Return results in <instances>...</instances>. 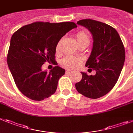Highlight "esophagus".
Listing matches in <instances>:
<instances>
[{
	"mask_svg": "<svg viewBox=\"0 0 133 133\" xmlns=\"http://www.w3.org/2000/svg\"><path fill=\"white\" fill-rule=\"evenodd\" d=\"M73 70H72V69H66V72H73Z\"/></svg>",
	"mask_w": 133,
	"mask_h": 133,
	"instance_id": "obj_1",
	"label": "esophagus"
}]
</instances>
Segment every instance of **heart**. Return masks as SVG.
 <instances>
[{
	"mask_svg": "<svg viewBox=\"0 0 133 133\" xmlns=\"http://www.w3.org/2000/svg\"><path fill=\"white\" fill-rule=\"evenodd\" d=\"M76 40H77L78 45H80L83 43H89V41H90L88 34L85 31H79L76 34ZM59 46H60V44L58 43L56 46L57 52L59 50ZM81 62H82V59L81 58L68 56L62 59L61 61V64L64 67L73 69V68H76L77 66H78L81 63Z\"/></svg>",
	"mask_w": 133,
	"mask_h": 133,
	"instance_id": "1",
	"label": "heart"
}]
</instances>
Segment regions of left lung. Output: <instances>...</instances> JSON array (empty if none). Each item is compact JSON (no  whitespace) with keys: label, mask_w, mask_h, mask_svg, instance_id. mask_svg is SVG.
<instances>
[{"label":"left lung","mask_w":133,"mask_h":133,"mask_svg":"<svg viewBox=\"0 0 133 133\" xmlns=\"http://www.w3.org/2000/svg\"><path fill=\"white\" fill-rule=\"evenodd\" d=\"M77 24L92 35L93 48L85 66L95 70V75L81 72L82 79L75 84L79 94L91 99L105 96L114 87L123 68L125 50L118 33L108 24L93 19H83Z\"/></svg>","instance_id":"obj_1"}]
</instances>
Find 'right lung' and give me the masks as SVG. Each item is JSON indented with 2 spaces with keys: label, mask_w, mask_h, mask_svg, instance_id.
<instances>
[{
  "label": "right lung",
  "mask_w": 133,
  "mask_h": 133,
  "mask_svg": "<svg viewBox=\"0 0 133 133\" xmlns=\"http://www.w3.org/2000/svg\"><path fill=\"white\" fill-rule=\"evenodd\" d=\"M77 28L73 22H35L13 34L10 42L7 64L19 91L26 97L41 101L57 89L65 70L58 66L48 72L42 71L45 62H56V48L60 39Z\"/></svg>",
  "instance_id": "right-lung-1"
}]
</instances>
